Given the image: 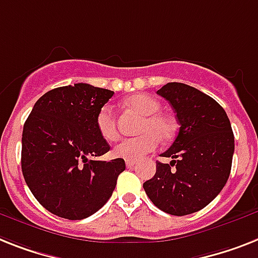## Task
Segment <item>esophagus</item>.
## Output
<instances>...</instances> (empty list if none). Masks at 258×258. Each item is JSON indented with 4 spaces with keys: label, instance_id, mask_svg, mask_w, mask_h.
Listing matches in <instances>:
<instances>
[{
    "label": "esophagus",
    "instance_id": "1",
    "mask_svg": "<svg viewBox=\"0 0 258 258\" xmlns=\"http://www.w3.org/2000/svg\"><path fill=\"white\" fill-rule=\"evenodd\" d=\"M136 165V161H126V166L131 169V167H133V166Z\"/></svg>",
    "mask_w": 258,
    "mask_h": 258
}]
</instances>
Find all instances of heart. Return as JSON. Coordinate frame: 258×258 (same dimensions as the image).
I'll use <instances>...</instances> for the list:
<instances>
[{
	"mask_svg": "<svg viewBox=\"0 0 258 258\" xmlns=\"http://www.w3.org/2000/svg\"><path fill=\"white\" fill-rule=\"evenodd\" d=\"M125 105L142 117L137 132V137L124 138L114 146L113 154L117 158L137 161L157 149L159 138L162 141L170 140L174 134V124L169 117L158 113L161 105L154 97L148 95H134L125 101ZM97 132L105 141H114L118 137L113 108L104 105L96 116Z\"/></svg>",
	"mask_w": 258,
	"mask_h": 258,
	"instance_id": "b5f03b06",
	"label": "heart"
}]
</instances>
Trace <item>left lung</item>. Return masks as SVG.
Here are the masks:
<instances>
[{"mask_svg": "<svg viewBox=\"0 0 258 258\" xmlns=\"http://www.w3.org/2000/svg\"><path fill=\"white\" fill-rule=\"evenodd\" d=\"M171 104L179 122V133L157 162L144 190L163 212L184 216L201 211L218 197L228 180L235 152L231 122L218 101L199 89L167 83L157 91Z\"/></svg>", "mask_w": 258, "mask_h": 258, "instance_id": "obj_1", "label": "left lung"}]
</instances>
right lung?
I'll list each match as a JSON object with an SVG mask.
<instances>
[{"instance_id": "obj_1", "label": "right lung", "mask_w": 258, "mask_h": 258, "mask_svg": "<svg viewBox=\"0 0 258 258\" xmlns=\"http://www.w3.org/2000/svg\"><path fill=\"white\" fill-rule=\"evenodd\" d=\"M113 93L86 83L51 89L23 125V178L35 199L59 218L82 220L95 214L125 170L122 158L96 161L110 149L96 116Z\"/></svg>"}]
</instances>
